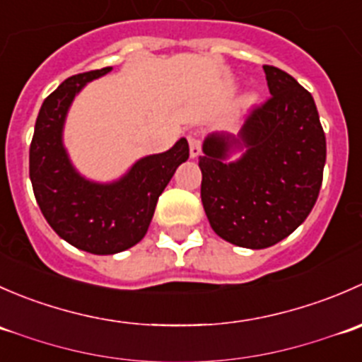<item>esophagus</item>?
Returning <instances> with one entry per match:
<instances>
[{
  "mask_svg": "<svg viewBox=\"0 0 362 362\" xmlns=\"http://www.w3.org/2000/svg\"><path fill=\"white\" fill-rule=\"evenodd\" d=\"M189 154L191 158H198L202 154V140L196 134H189Z\"/></svg>",
  "mask_w": 362,
  "mask_h": 362,
  "instance_id": "1",
  "label": "esophagus"
}]
</instances>
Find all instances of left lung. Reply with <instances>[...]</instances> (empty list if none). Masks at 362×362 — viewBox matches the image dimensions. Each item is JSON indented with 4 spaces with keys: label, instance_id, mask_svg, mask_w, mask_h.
Wrapping results in <instances>:
<instances>
[{
    "label": "left lung",
    "instance_id": "8db88e82",
    "mask_svg": "<svg viewBox=\"0 0 362 362\" xmlns=\"http://www.w3.org/2000/svg\"><path fill=\"white\" fill-rule=\"evenodd\" d=\"M262 69L272 96L250 108L238 138L208 136L199 158L211 229L245 249L275 245L308 217L326 164V134L312 94L284 69ZM231 143L247 151L224 163Z\"/></svg>",
    "mask_w": 362,
    "mask_h": 362
}]
</instances>
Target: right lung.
<instances>
[{"label":"right lung","instance_id":"add662e5","mask_svg":"<svg viewBox=\"0 0 362 362\" xmlns=\"http://www.w3.org/2000/svg\"><path fill=\"white\" fill-rule=\"evenodd\" d=\"M110 69L69 76L49 94L29 147V178L43 217L73 247L98 255L117 254L144 238L160 192L189 158L182 138L170 151L138 160L115 184H93L73 170L61 140L69 103L87 82Z\"/></svg>","mask_w":362,"mask_h":362}]
</instances>
